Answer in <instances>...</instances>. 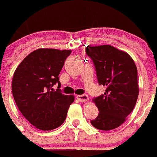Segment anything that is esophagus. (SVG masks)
Instances as JSON below:
<instances>
[{
	"mask_svg": "<svg viewBox=\"0 0 157 157\" xmlns=\"http://www.w3.org/2000/svg\"><path fill=\"white\" fill-rule=\"evenodd\" d=\"M76 98L80 101L81 102H85V101H87L88 100H89V97H88L87 95H77L76 96Z\"/></svg>",
	"mask_w": 157,
	"mask_h": 157,
	"instance_id": "1",
	"label": "esophagus"
}]
</instances>
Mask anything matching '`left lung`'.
Masks as SVG:
<instances>
[{
    "label": "left lung",
    "mask_w": 157,
    "mask_h": 157,
    "mask_svg": "<svg viewBox=\"0 0 157 157\" xmlns=\"http://www.w3.org/2000/svg\"><path fill=\"white\" fill-rule=\"evenodd\" d=\"M86 52L93 61L99 84L106 86L104 95L93 99L99 114L90 123L101 131L113 130L126 121L136 103V64L128 53L110 45L88 46Z\"/></svg>",
    "instance_id": "obj_1"
}]
</instances>
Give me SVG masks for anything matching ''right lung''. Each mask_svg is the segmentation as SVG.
Instances as JSON below:
<instances>
[{
	"instance_id": "obj_1",
	"label": "right lung",
	"mask_w": 157,
	"mask_h": 157,
	"mask_svg": "<svg viewBox=\"0 0 157 157\" xmlns=\"http://www.w3.org/2000/svg\"><path fill=\"white\" fill-rule=\"evenodd\" d=\"M71 50L40 48L30 53L15 71L12 94L17 107L31 125L41 131L61 126L67 118L74 96H66L60 89L58 75Z\"/></svg>"
}]
</instances>
